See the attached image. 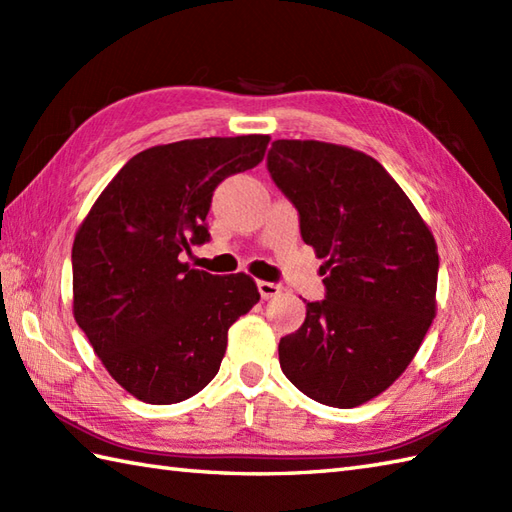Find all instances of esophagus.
I'll use <instances>...</instances> for the list:
<instances>
[{
	"label": "esophagus",
	"mask_w": 512,
	"mask_h": 512,
	"mask_svg": "<svg viewBox=\"0 0 512 512\" xmlns=\"http://www.w3.org/2000/svg\"><path fill=\"white\" fill-rule=\"evenodd\" d=\"M257 288H259V295H262V299H273V297L281 295V286L273 284V281H259Z\"/></svg>",
	"instance_id": "34e87169"
}]
</instances>
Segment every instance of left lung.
Returning a JSON list of instances; mask_svg holds the SVG:
<instances>
[{"label":"left lung","mask_w":512,"mask_h":512,"mask_svg":"<svg viewBox=\"0 0 512 512\" xmlns=\"http://www.w3.org/2000/svg\"><path fill=\"white\" fill-rule=\"evenodd\" d=\"M268 171L323 259L325 299L279 341L281 372L323 405L352 409L394 385L436 317L438 246L372 156L321 140H275Z\"/></svg>","instance_id":"1"}]
</instances>
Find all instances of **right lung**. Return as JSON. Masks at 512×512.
Wrapping results in <instances>:
<instances>
[{"instance_id": "add662e5", "label": "right lung", "mask_w": 512, "mask_h": 512, "mask_svg": "<svg viewBox=\"0 0 512 512\" xmlns=\"http://www.w3.org/2000/svg\"><path fill=\"white\" fill-rule=\"evenodd\" d=\"M270 136L193 138L140 151L72 244V312L127 394L173 405L211 383L228 328L259 301L253 277L209 275L180 255L204 244L217 184L264 160Z\"/></svg>"}]
</instances>
